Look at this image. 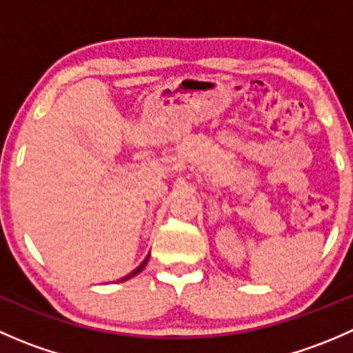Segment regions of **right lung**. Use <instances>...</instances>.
<instances>
[{"label": "right lung", "mask_w": 353, "mask_h": 353, "mask_svg": "<svg viewBox=\"0 0 353 353\" xmlns=\"http://www.w3.org/2000/svg\"><path fill=\"white\" fill-rule=\"evenodd\" d=\"M148 258H150V254H148V256H147V258H145V259H143V261H141V265H140V266H138V268H134V270H133V272H131V273H128V275H126V276H123V279H121V282H126V280H130V279H133V276H137V275H138V273H140V272H141V270H143V268H145V265H147V263H148Z\"/></svg>", "instance_id": "1"}]
</instances>
